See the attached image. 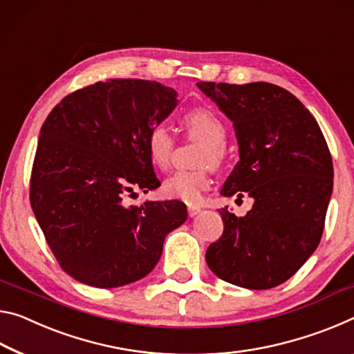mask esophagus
<instances>
[{
    "instance_id": "1",
    "label": "esophagus",
    "mask_w": 354,
    "mask_h": 354,
    "mask_svg": "<svg viewBox=\"0 0 354 354\" xmlns=\"http://www.w3.org/2000/svg\"><path fill=\"white\" fill-rule=\"evenodd\" d=\"M201 213V208L199 207H188V215L191 218H194L196 215H199Z\"/></svg>"
}]
</instances>
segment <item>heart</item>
<instances>
[{"label":"heart","mask_w":354,"mask_h":354,"mask_svg":"<svg viewBox=\"0 0 354 354\" xmlns=\"http://www.w3.org/2000/svg\"><path fill=\"white\" fill-rule=\"evenodd\" d=\"M182 124L189 138L199 139L204 146L199 150L198 165L218 167L225 156V139L227 130L218 115L210 109H194L183 115ZM146 147L152 165L158 169H167L171 165L174 150V139L169 130L163 124H156L149 130L146 138ZM210 188L208 167L198 171H178L174 172L163 183V194L167 199L182 201L185 204L196 205L202 199V194Z\"/></svg>","instance_id":"b5f03b06"}]
</instances>
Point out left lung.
<instances>
[{"mask_svg": "<svg viewBox=\"0 0 354 354\" xmlns=\"http://www.w3.org/2000/svg\"><path fill=\"white\" fill-rule=\"evenodd\" d=\"M198 88L234 124L240 161L221 189L254 199L245 216L219 210L224 232L205 252L219 279L251 290L297 273L320 243L333 194V158L317 120L297 97L271 83Z\"/></svg>", "mask_w": 354, "mask_h": 354, "instance_id": "1", "label": "left lung"}]
</instances>
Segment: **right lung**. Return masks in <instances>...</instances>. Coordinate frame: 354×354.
Returning <instances> with one entry per match:
<instances>
[{"mask_svg":"<svg viewBox=\"0 0 354 354\" xmlns=\"http://www.w3.org/2000/svg\"><path fill=\"white\" fill-rule=\"evenodd\" d=\"M177 102V92L156 81L114 78L64 97L45 119L30 201L73 279L98 288L139 281L158 263L166 235L187 221L180 201H124L161 185L146 138Z\"/></svg>","mask_w":354,"mask_h":354,"instance_id":"obj_1","label":"right lung"}]
</instances>
